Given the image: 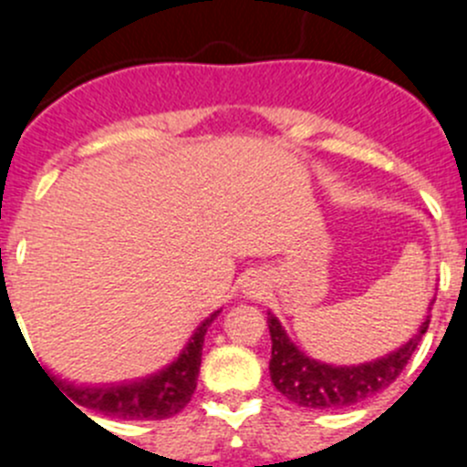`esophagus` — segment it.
I'll return each instance as SVG.
<instances>
[{
    "label": "esophagus",
    "mask_w": 467,
    "mask_h": 467,
    "mask_svg": "<svg viewBox=\"0 0 467 467\" xmlns=\"http://www.w3.org/2000/svg\"><path fill=\"white\" fill-rule=\"evenodd\" d=\"M248 287H251V289H253V294H255V289H257V285H255V283H251V285H248Z\"/></svg>",
    "instance_id": "obj_1"
}]
</instances>
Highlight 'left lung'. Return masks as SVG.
<instances>
[{
  "label": "left lung",
  "mask_w": 467,
  "mask_h": 467,
  "mask_svg": "<svg viewBox=\"0 0 467 467\" xmlns=\"http://www.w3.org/2000/svg\"><path fill=\"white\" fill-rule=\"evenodd\" d=\"M433 301L429 303V310ZM429 319L431 315H427L409 342L381 358L360 365H328L303 354L285 333L280 321L269 312L266 324L271 335V383L280 395L303 409H347L360 404L397 381L418 348V342L427 333Z\"/></svg>",
  "instance_id": "1"
}]
</instances>
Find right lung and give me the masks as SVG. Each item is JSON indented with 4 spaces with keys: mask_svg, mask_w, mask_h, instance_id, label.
Segmentation results:
<instances>
[{
    "mask_svg": "<svg viewBox=\"0 0 467 467\" xmlns=\"http://www.w3.org/2000/svg\"><path fill=\"white\" fill-rule=\"evenodd\" d=\"M221 310L212 312L189 337L182 354L157 374H150L139 381L120 383V386H75L66 379L47 377L57 381L75 404L84 409L98 410V413L109 415L119 420H166L171 415H178L184 406L192 401L193 390H196L198 372H201V356L205 333L212 321L216 319ZM45 372V369H43ZM47 374V372H45ZM86 415V413H84Z\"/></svg>",
    "mask_w": 467,
    "mask_h": 467,
    "instance_id": "1",
    "label": "right lung"
}]
</instances>
